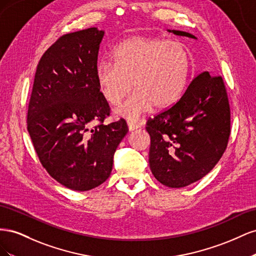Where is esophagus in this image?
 I'll return each mask as SVG.
<instances>
[{
	"label": "esophagus",
	"instance_id": "1",
	"mask_svg": "<svg viewBox=\"0 0 256 256\" xmlns=\"http://www.w3.org/2000/svg\"><path fill=\"white\" fill-rule=\"evenodd\" d=\"M138 127H140V125H138V122H131V120H129V122H128V128H129V130H130V131L136 130Z\"/></svg>",
	"mask_w": 256,
	"mask_h": 256
}]
</instances>
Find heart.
I'll list each match as a JSON object with an SVG mask.
<instances>
[{"mask_svg":"<svg viewBox=\"0 0 256 256\" xmlns=\"http://www.w3.org/2000/svg\"><path fill=\"white\" fill-rule=\"evenodd\" d=\"M109 56L112 63L104 60L96 68L98 88L112 106L136 90L116 111L127 118H136L152 106H172L187 86L191 56L180 42L132 36L114 46Z\"/></svg>","mask_w":256,"mask_h":256,"instance_id":"1","label":"heart"}]
</instances>
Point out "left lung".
Segmentation results:
<instances>
[{
  "label": "left lung",
  "mask_w": 256,
  "mask_h": 256,
  "mask_svg": "<svg viewBox=\"0 0 256 256\" xmlns=\"http://www.w3.org/2000/svg\"><path fill=\"white\" fill-rule=\"evenodd\" d=\"M175 35L196 37L182 30ZM150 136V166L170 188H182L212 171L226 152L230 110L221 76L200 74L182 98L146 122Z\"/></svg>",
  "instance_id": "1"
}]
</instances>
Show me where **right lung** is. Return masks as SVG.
<instances>
[{
  "mask_svg": "<svg viewBox=\"0 0 256 256\" xmlns=\"http://www.w3.org/2000/svg\"><path fill=\"white\" fill-rule=\"evenodd\" d=\"M104 35L90 28L60 36L37 65L28 102V131L40 164L74 191L109 178L114 152L128 132L124 118L104 124L110 106L96 81Z\"/></svg>",
  "mask_w": 256,
  "mask_h": 256,
  "instance_id": "obj_1",
  "label": "right lung"
}]
</instances>
